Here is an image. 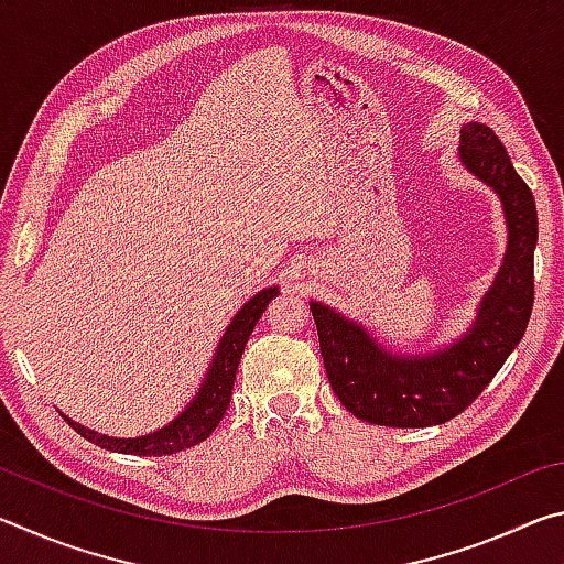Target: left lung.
Returning <instances> with one entry per match:
<instances>
[{
	"label": "left lung",
	"instance_id": "8db88e82",
	"mask_svg": "<svg viewBox=\"0 0 564 564\" xmlns=\"http://www.w3.org/2000/svg\"><path fill=\"white\" fill-rule=\"evenodd\" d=\"M460 159L502 198L508 256L465 338L433 356H395L358 323L311 303L333 393L352 415L390 427L441 425L460 415L498 376L528 328L534 303L538 208L502 141L485 123L460 131Z\"/></svg>",
	"mask_w": 564,
	"mask_h": 564
}]
</instances>
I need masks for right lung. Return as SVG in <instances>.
I'll return each mask as SVG.
<instances>
[{
  "label": "right lung",
  "instance_id": "obj_1",
  "mask_svg": "<svg viewBox=\"0 0 564 564\" xmlns=\"http://www.w3.org/2000/svg\"><path fill=\"white\" fill-rule=\"evenodd\" d=\"M273 295H279V289H275V285L273 289L261 291L259 295H253V299L236 313L234 321L228 323L202 390H198L196 398L191 400L188 408L174 420V423H169L166 427H161V431L151 435H141V437H109V435L94 433L79 423H72L69 417L64 420L82 437H87L89 443L104 447V451L123 453V455H144V457L176 455L181 451H188V447L204 443L226 415V408L231 403L238 360H241L248 336L253 333L261 313L269 308Z\"/></svg>",
  "mask_w": 564,
  "mask_h": 564
}]
</instances>
